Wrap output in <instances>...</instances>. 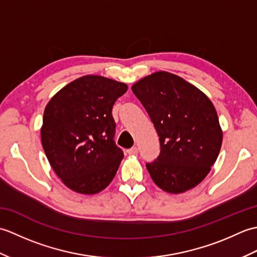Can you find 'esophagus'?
<instances>
[{"instance_id":"esophagus-1","label":"esophagus","mask_w":257,"mask_h":257,"mask_svg":"<svg viewBox=\"0 0 257 257\" xmlns=\"http://www.w3.org/2000/svg\"><path fill=\"white\" fill-rule=\"evenodd\" d=\"M127 154H128L129 156L137 155V154H138V148H137V147H133V148H130V149L127 150Z\"/></svg>"}]
</instances>
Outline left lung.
<instances>
[{
  "instance_id": "left-lung-1",
  "label": "left lung",
  "mask_w": 257,
  "mask_h": 257,
  "mask_svg": "<svg viewBox=\"0 0 257 257\" xmlns=\"http://www.w3.org/2000/svg\"><path fill=\"white\" fill-rule=\"evenodd\" d=\"M132 89L148 112L160 140V155L146 163L154 182L169 193L196 187L220 154L223 134L214 106L183 78L158 72Z\"/></svg>"
}]
</instances>
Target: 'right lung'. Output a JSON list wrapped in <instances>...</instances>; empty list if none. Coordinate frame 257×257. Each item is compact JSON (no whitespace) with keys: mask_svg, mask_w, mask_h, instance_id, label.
<instances>
[{"mask_svg":"<svg viewBox=\"0 0 257 257\" xmlns=\"http://www.w3.org/2000/svg\"><path fill=\"white\" fill-rule=\"evenodd\" d=\"M123 83L88 75L66 85L47 103L42 145L53 170L70 190L100 192L112 181L123 158L114 143L113 103Z\"/></svg>","mask_w":257,"mask_h":257,"instance_id":"add662e5","label":"right lung"}]
</instances>
